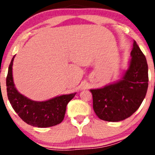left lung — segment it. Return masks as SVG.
Listing matches in <instances>:
<instances>
[{
  "mask_svg": "<svg viewBox=\"0 0 155 155\" xmlns=\"http://www.w3.org/2000/svg\"><path fill=\"white\" fill-rule=\"evenodd\" d=\"M130 67L121 81L91 89L93 109L99 119L119 122L132 116L140 106L148 87L146 57L134 40Z\"/></svg>",
  "mask_w": 155,
  "mask_h": 155,
  "instance_id": "left-lung-1",
  "label": "left lung"
}]
</instances>
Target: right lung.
Instances as JSON below:
<instances>
[{
    "label": "right lung",
    "instance_id": "right-lung-1",
    "mask_svg": "<svg viewBox=\"0 0 155 155\" xmlns=\"http://www.w3.org/2000/svg\"><path fill=\"white\" fill-rule=\"evenodd\" d=\"M12 58L6 78L7 94L14 110L26 124L37 127H50L61 124L68 102L76 93L63 94L46 102H35L18 92L12 78Z\"/></svg>",
    "mask_w": 155,
    "mask_h": 155
}]
</instances>
